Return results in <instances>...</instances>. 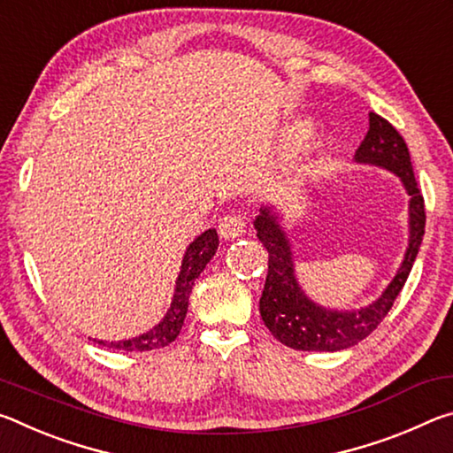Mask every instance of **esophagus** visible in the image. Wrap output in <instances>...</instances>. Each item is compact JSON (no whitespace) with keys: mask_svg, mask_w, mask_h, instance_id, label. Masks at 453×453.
I'll use <instances>...</instances> for the list:
<instances>
[{"mask_svg":"<svg viewBox=\"0 0 453 453\" xmlns=\"http://www.w3.org/2000/svg\"><path fill=\"white\" fill-rule=\"evenodd\" d=\"M218 232L224 240H235V237H240L245 232V221L240 213H229V216L219 219Z\"/></svg>","mask_w":453,"mask_h":453,"instance_id":"1","label":"esophagus"}]
</instances>
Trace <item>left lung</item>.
I'll list each match as a JSON object with an SVG mask.
<instances>
[{"mask_svg": "<svg viewBox=\"0 0 453 453\" xmlns=\"http://www.w3.org/2000/svg\"><path fill=\"white\" fill-rule=\"evenodd\" d=\"M357 164L380 165L402 180L410 196V240L403 262L383 294L359 310H329L305 296L296 280L294 254L280 216L270 205L259 208L254 221L259 242L270 254L265 286L259 297V313L265 327L283 346L302 351H340L356 346L370 335L392 310L397 294L416 262L424 240L426 210L413 175L408 145L397 129L378 113H370V129L356 151Z\"/></svg>", "mask_w": 453, "mask_h": 453, "instance_id": "8db88e82", "label": "left lung"}]
</instances>
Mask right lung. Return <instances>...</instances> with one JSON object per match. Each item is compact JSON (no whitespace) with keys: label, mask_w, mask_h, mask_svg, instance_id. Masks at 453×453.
Wrapping results in <instances>:
<instances>
[{"label":"right lung","mask_w":453,"mask_h":453,"mask_svg":"<svg viewBox=\"0 0 453 453\" xmlns=\"http://www.w3.org/2000/svg\"><path fill=\"white\" fill-rule=\"evenodd\" d=\"M218 243L219 240H218L216 229H205L202 235H197L196 240L188 245L186 256L181 259L180 275L178 280H175L172 305L164 316V319L159 321L156 327H151L150 332H145L142 335L132 337V340L110 342V343L97 342V343H102V346H107V348L124 349V351H150V349L165 348L167 343H172L181 332L194 281L199 278V273L203 272V267L208 265L210 259L216 256Z\"/></svg>","instance_id":"add662e5"}]
</instances>
